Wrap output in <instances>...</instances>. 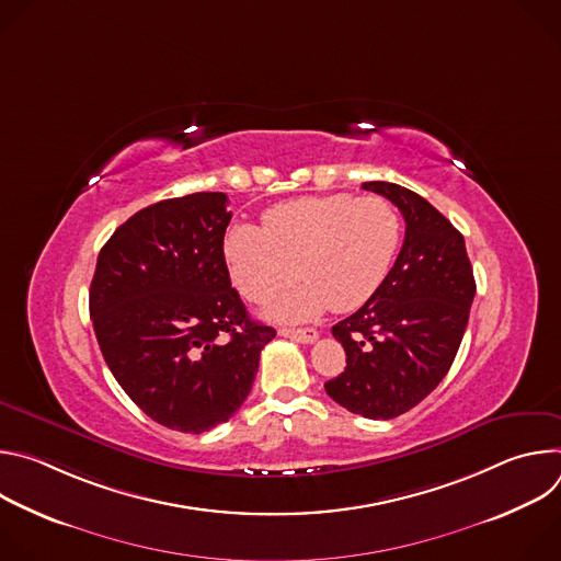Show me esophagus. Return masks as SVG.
<instances>
[{"label": "esophagus", "mask_w": 561, "mask_h": 561, "mask_svg": "<svg viewBox=\"0 0 561 561\" xmlns=\"http://www.w3.org/2000/svg\"><path fill=\"white\" fill-rule=\"evenodd\" d=\"M279 335L288 337L293 342H299V344H312L319 337V333L314 329H282Z\"/></svg>", "instance_id": "obj_1"}]
</instances>
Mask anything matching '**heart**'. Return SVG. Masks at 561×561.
Listing matches in <instances>:
<instances>
[{
  "label": "heart",
  "instance_id": "heart-1",
  "mask_svg": "<svg viewBox=\"0 0 561 561\" xmlns=\"http://www.w3.org/2000/svg\"><path fill=\"white\" fill-rule=\"evenodd\" d=\"M402 244V217L383 197L346 193L299 197L264 213V228L237 221L224 237V260L234 288L262 304L288 286L266 314L275 322H308L327 308L348 312L383 284Z\"/></svg>",
  "mask_w": 561,
  "mask_h": 561
}]
</instances>
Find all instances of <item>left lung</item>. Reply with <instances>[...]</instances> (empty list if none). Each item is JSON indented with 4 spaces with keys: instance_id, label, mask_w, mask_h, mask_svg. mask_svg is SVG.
<instances>
[{
    "instance_id": "8db88e82",
    "label": "left lung",
    "mask_w": 561,
    "mask_h": 561,
    "mask_svg": "<svg viewBox=\"0 0 561 561\" xmlns=\"http://www.w3.org/2000/svg\"><path fill=\"white\" fill-rule=\"evenodd\" d=\"M362 188L399 208L407 234L379 290L333 327L346 368L324 388L355 415L392 420L446 377L468 324L474 277L461 232L424 197L390 182Z\"/></svg>"
}]
</instances>
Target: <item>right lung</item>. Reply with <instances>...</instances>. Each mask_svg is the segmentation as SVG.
Here are the masks:
<instances>
[{"instance_id": "add662e5", "label": "right lung", "mask_w": 561, "mask_h": 561, "mask_svg": "<svg viewBox=\"0 0 561 561\" xmlns=\"http://www.w3.org/2000/svg\"><path fill=\"white\" fill-rule=\"evenodd\" d=\"M224 193L157 202L126 219L98 257L91 319L102 355L157 424L199 435L249 397L275 329L230 288Z\"/></svg>"}]
</instances>
